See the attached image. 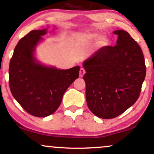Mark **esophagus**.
I'll return each mask as SVG.
<instances>
[{
    "instance_id": "obj_1",
    "label": "esophagus",
    "mask_w": 154,
    "mask_h": 154,
    "mask_svg": "<svg viewBox=\"0 0 154 154\" xmlns=\"http://www.w3.org/2000/svg\"><path fill=\"white\" fill-rule=\"evenodd\" d=\"M85 74V70L83 69V68H81L80 70H79V77H82Z\"/></svg>"
}]
</instances>
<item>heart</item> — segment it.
<instances>
[{
    "mask_svg": "<svg viewBox=\"0 0 154 154\" xmlns=\"http://www.w3.org/2000/svg\"><path fill=\"white\" fill-rule=\"evenodd\" d=\"M98 34L96 33H84L81 35L79 36L78 40L79 42H83V43H87V42H92L96 41L97 39L99 38ZM104 41V38H101L100 39V42H103Z\"/></svg>",
    "mask_w": 154,
    "mask_h": 154,
    "instance_id": "obj_1",
    "label": "heart"
}]
</instances>
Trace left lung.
Here are the masks:
<instances>
[{
	"instance_id": "left-lung-1",
	"label": "left lung",
	"mask_w": 154,
	"mask_h": 154,
	"mask_svg": "<svg viewBox=\"0 0 154 154\" xmlns=\"http://www.w3.org/2000/svg\"><path fill=\"white\" fill-rule=\"evenodd\" d=\"M116 45L104 46L83 63L87 106L95 116H118L137 102L146 76L140 46L127 32L114 30Z\"/></svg>"
}]
</instances>
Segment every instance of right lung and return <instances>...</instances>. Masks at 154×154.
I'll return each mask as SVG.
<instances>
[{"label":"right lung","mask_w":154,"mask_h":154,"mask_svg":"<svg viewBox=\"0 0 154 154\" xmlns=\"http://www.w3.org/2000/svg\"><path fill=\"white\" fill-rule=\"evenodd\" d=\"M48 28L30 31L20 39L9 65V85L13 96L31 115L45 117L60 106L67 89L79 77V66L68 69L42 64L35 49Z\"/></svg>","instance_id":"right-lung-1"}]
</instances>
